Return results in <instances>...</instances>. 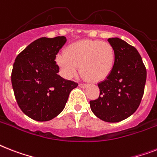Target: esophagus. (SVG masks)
Wrapping results in <instances>:
<instances>
[{"label":"esophagus","mask_w":157,"mask_h":157,"mask_svg":"<svg viewBox=\"0 0 157 157\" xmlns=\"http://www.w3.org/2000/svg\"><path fill=\"white\" fill-rule=\"evenodd\" d=\"M87 84H85V83H80L79 84V86L81 88H86L87 87Z\"/></svg>","instance_id":"1"}]
</instances>
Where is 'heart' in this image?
<instances>
[{
	"label": "heart",
	"instance_id": "heart-1",
	"mask_svg": "<svg viewBox=\"0 0 157 157\" xmlns=\"http://www.w3.org/2000/svg\"><path fill=\"white\" fill-rule=\"evenodd\" d=\"M115 59L113 45L98 39H85L71 43L64 53L56 57L57 63L66 77H72L80 66L81 74L94 82L102 81L110 74Z\"/></svg>",
	"mask_w": 157,
	"mask_h": 157
}]
</instances>
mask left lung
<instances>
[{"label": "left lung", "instance_id": "left-lung-1", "mask_svg": "<svg viewBox=\"0 0 157 157\" xmlns=\"http://www.w3.org/2000/svg\"><path fill=\"white\" fill-rule=\"evenodd\" d=\"M115 49L114 67L105 81L98 83V98L90 101L95 115L108 123L124 120L140 105L147 71L140 55L133 46L118 38L108 39Z\"/></svg>", "mask_w": 157, "mask_h": 157}]
</instances>
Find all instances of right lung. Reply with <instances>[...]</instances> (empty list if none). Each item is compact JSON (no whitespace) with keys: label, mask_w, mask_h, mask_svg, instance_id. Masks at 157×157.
I'll return each instance as SVG.
<instances>
[{"label":"right lung","mask_w":157,"mask_h":157,"mask_svg":"<svg viewBox=\"0 0 157 157\" xmlns=\"http://www.w3.org/2000/svg\"><path fill=\"white\" fill-rule=\"evenodd\" d=\"M67 39L64 36L40 38L17 55L11 81L17 103L34 120L49 121L60 114L70 92L78 84L59 76L55 61Z\"/></svg>","instance_id":"add662e5"}]
</instances>
